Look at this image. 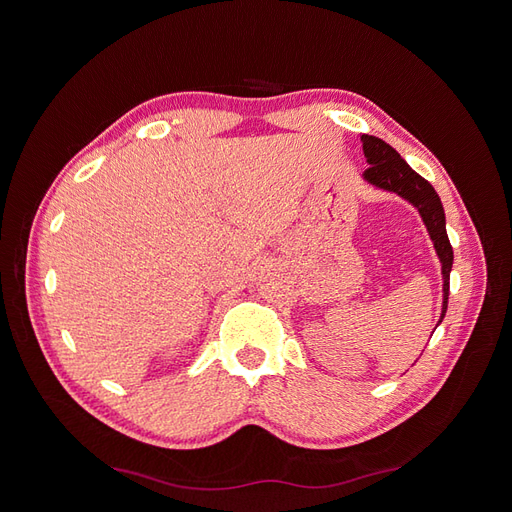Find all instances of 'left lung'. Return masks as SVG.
I'll return each mask as SVG.
<instances>
[{"label":"left lung","instance_id":"8db88e82","mask_svg":"<svg viewBox=\"0 0 512 512\" xmlns=\"http://www.w3.org/2000/svg\"><path fill=\"white\" fill-rule=\"evenodd\" d=\"M361 141H363L365 157L369 161V168L363 172L365 180H369L371 184L380 188H386V191L398 193L400 197L411 201L419 209L421 218L429 230V236L434 240V247L442 261V274H444V311L440 317L442 321L448 307L450 270H452V259H454L450 240L446 234V218H444L442 201L434 191V186L429 184L423 176H419L386 141L371 137V134H363Z\"/></svg>","mask_w":512,"mask_h":512}]
</instances>
